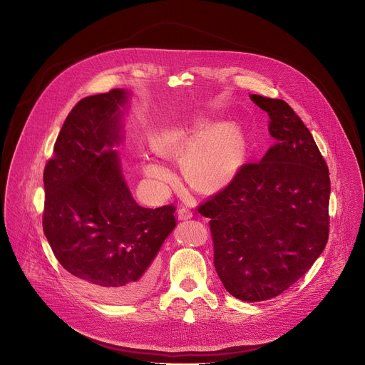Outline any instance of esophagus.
<instances>
[{"label":"esophagus","mask_w":365,"mask_h":365,"mask_svg":"<svg viewBox=\"0 0 365 365\" xmlns=\"http://www.w3.org/2000/svg\"><path fill=\"white\" fill-rule=\"evenodd\" d=\"M178 215H179L180 220H189V218H192L190 207H189V206H180L179 210H178Z\"/></svg>","instance_id":"esophagus-1"}]
</instances>
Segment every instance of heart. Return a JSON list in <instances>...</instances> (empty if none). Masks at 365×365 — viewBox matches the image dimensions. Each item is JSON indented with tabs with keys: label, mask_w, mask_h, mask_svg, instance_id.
Returning <instances> with one entry per match:
<instances>
[{
	"label": "heart",
	"mask_w": 365,
	"mask_h": 365,
	"mask_svg": "<svg viewBox=\"0 0 365 365\" xmlns=\"http://www.w3.org/2000/svg\"><path fill=\"white\" fill-rule=\"evenodd\" d=\"M182 148H190L186 166L193 182L202 187H217L237 173L242 160L244 141L230 127L193 125L168 130L155 143V150L160 153ZM145 173L159 183L169 178L168 168L159 162H148Z\"/></svg>",
	"instance_id": "heart-1"
}]
</instances>
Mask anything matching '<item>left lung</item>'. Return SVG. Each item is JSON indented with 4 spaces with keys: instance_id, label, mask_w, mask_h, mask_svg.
I'll use <instances>...</instances> for the list:
<instances>
[{
    "instance_id": "1",
    "label": "left lung",
    "mask_w": 365,
    "mask_h": 365,
    "mask_svg": "<svg viewBox=\"0 0 365 365\" xmlns=\"http://www.w3.org/2000/svg\"><path fill=\"white\" fill-rule=\"evenodd\" d=\"M270 117L276 143L259 162L197 206L210 218L214 266L234 297L262 302L294 284L329 237L331 180L325 159L287 102L251 95Z\"/></svg>"
}]
</instances>
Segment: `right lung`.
I'll list each match as a JSON object with an SVG mask.
<instances>
[{
    "label": "right lung",
    "instance_id": "right-lung-1",
    "mask_svg": "<svg viewBox=\"0 0 365 365\" xmlns=\"http://www.w3.org/2000/svg\"><path fill=\"white\" fill-rule=\"evenodd\" d=\"M127 92L81 99L58 135L43 173V231L63 269L110 303L140 299L154 283L163 241L176 227L175 205L140 206L111 147L121 140Z\"/></svg>",
    "mask_w": 365,
    "mask_h": 365
}]
</instances>
